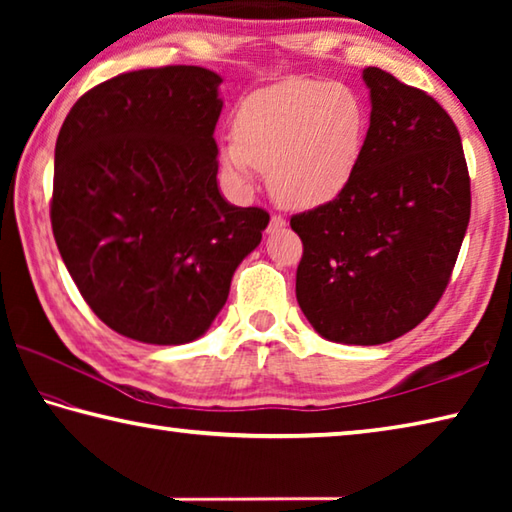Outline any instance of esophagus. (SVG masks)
<instances>
[{
    "label": "esophagus",
    "mask_w": 512,
    "mask_h": 512,
    "mask_svg": "<svg viewBox=\"0 0 512 512\" xmlns=\"http://www.w3.org/2000/svg\"><path fill=\"white\" fill-rule=\"evenodd\" d=\"M284 225H287V219H284V216H280V214H273L271 216V223H268V230H271V232L282 230Z\"/></svg>",
    "instance_id": "1"
}]
</instances>
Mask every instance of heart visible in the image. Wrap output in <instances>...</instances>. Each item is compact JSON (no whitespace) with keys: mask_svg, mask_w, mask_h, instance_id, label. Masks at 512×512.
<instances>
[{"mask_svg":"<svg viewBox=\"0 0 512 512\" xmlns=\"http://www.w3.org/2000/svg\"><path fill=\"white\" fill-rule=\"evenodd\" d=\"M366 137L368 110L357 92L329 81H282L241 101L221 162L241 187L264 169L282 205L318 207L352 183Z\"/></svg>","mask_w":512,"mask_h":512,"instance_id":"obj_1","label":"heart"}]
</instances>
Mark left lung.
<instances>
[{"instance_id":"obj_1","label":"left lung","mask_w":512,"mask_h":512,"mask_svg":"<svg viewBox=\"0 0 512 512\" xmlns=\"http://www.w3.org/2000/svg\"><path fill=\"white\" fill-rule=\"evenodd\" d=\"M366 149L341 196L291 216L302 239L296 298L327 341L379 345L431 314L467 223L470 173L458 128L427 92L379 67Z\"/></svg>"}]
</instances>
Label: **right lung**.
<instances>
[{"mask_svg":"<svg viewBox=\"0 0 512 512\" xmlns=\"http://www.w3.org/2000/svg\"><path fill=\"white\" fill-rule=\"evenodd\" d=\"M221 81L194 65L119 74L85 92L58 133L56 246L94 314L133 341L203 336L268 225L216 183Z\"/></svg>","mask_w":512,"mask_h":512,"instance_id":"obj_1","label":"right lung"}]
</instances>
